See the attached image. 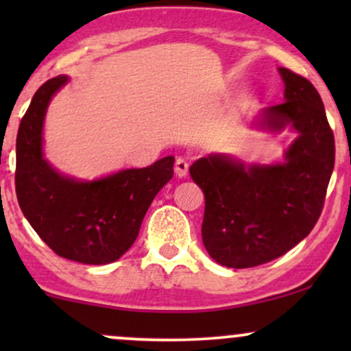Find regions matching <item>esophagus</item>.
<instances>
[{"instance_id":"1","label":"esophagus","mask_w":351,"mask_h":351,"mask_svg":"<svg viewBox=\"0 0 351 351\" xmlns=\"http://www.w3.org/2000/svg\"><path fill=\"white\" fill-rule=\"evenodd\" d=\"M188 167H189V165H188L186 160L178 156V158H176V162H175V173L180 176V178H183V176L188 175Z\"/></svg>"}]
</instances>
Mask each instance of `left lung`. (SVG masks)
<instances>
[{"label": "left lung", "instance_id": "1", "mask_svg": "<svg viewBox=\"0 0 351 351\" xmlns=\"http://www.w3.org/2000/svg\"><path fill=\"white\" fill-rule=\"evenodd\" d=\"M284 102L264 110V125L299 132L285 162L252 165L209 155L189 167L204 193L201 236L217 264L256 267L291 251L308 236L322 215L335 165V138L324 102L312 82L279 67Z\"/></svg>", "mask_w": 351, "mask_h": 351}]
</instances>
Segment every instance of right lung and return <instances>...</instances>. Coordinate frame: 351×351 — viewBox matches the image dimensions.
<instances>
[{"label": "right lung", "mask_w": 351, "mask_h": 351, "mask_svg": "<svg viewBox=\"0 0 351 351\" xmlns=\"http://www.w3.org/2000/svg\"><path fill=\"white\" fill-rule=\"evenodd\" d=\"M66 82V75L44 82L19 123L16 196L23 215L58 256L104 265L135 243L148 206L171 180L175 158L95 181L59 175L43 156V123L52 95Z\"/></svg>", "instance_id": "add662e5"}]
</instances>
